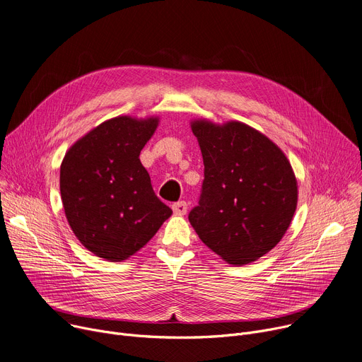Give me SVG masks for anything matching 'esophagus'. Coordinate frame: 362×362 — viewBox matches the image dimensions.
<instances>
[{
    "instance_id": "1",
    "label": "esophagus",
    "mask_w": 362,
    "mask_h": 362,
    "mask_svg": "<svg viewBox=\"0 0 362 362\" xmlns=\"http://www.w3.org/2000/svg\"><path fill=\"white\" fill-rule=\"evenodd\" d=\"M173 211L176 215H185L187 212V204L185 201H179L176 204H173Z\"/></svg>"
}]
</instances>
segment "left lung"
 Here are the masks:
<instances>
[{
	"label": "left lung",
	"instance_id": "1",
	"mask_svg": "<svg viewBox=\"0 0 362 362\" xmlns=\"http://www.w3.org/2000/svg\"><path fill=\"white\" fill-rule=\"evenodd\" d=\"M204 158L199 202L189 221L202 242L235 267L274 249L297 208L290 161L259 131L242 124L192 122Z\"/></svg>",
	"mask_w": 362,
	"mask_h": 362
}]
</instances>
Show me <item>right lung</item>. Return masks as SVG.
<instances>
[{
    "label": "right lung",
    "instance_id": "add662e5",
    "mask_svg": "<svg viewBox=\"0 0 362 362\" xmlns=\"http://www.w3.org/2000/svg\"><path fill=\"white\" fill-rule=\"evenodd\" d=\"M157 125V117H113L78 139L62 160L59 187L66 220L95 256L128 259L173 212L154 194L139 160Z\"/></svg>",
    "mask_w": 362,
    "mask_h": 362
}]
</instances>
